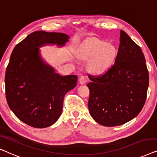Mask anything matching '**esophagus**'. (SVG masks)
<instances>
[{"label":"esophagus","instance_id":"obj_1","mask_svg":"<svg viewBox=\"0 0 157 157\" xmlns=\"http://www.w3.org/2000/svg\"><path fill=\"white\" fill-rule=\"evenodd\" d=\"M86 83V78L84 76H81L80 78H79V83L81 84V85H83Z\"/></svg>","mask_w":157,"mask_h":157}]
</instances>
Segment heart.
I'll list each match as a JSON object with an SVG mask.
<instances>
[{
	"instance_id": "obj_1",
	"label": "heart",
	"mask_w": 157,
	"mask_h": 157,
	"mask_svg": "<svg viewBox=\"0 0 157 157\" xmlns=\"http://www.w3.org/2000/svg\"><path fill=\"white\" fill-rule=\"evenodd\" d=\"M116 48L105 40L93 38L83 47L79 52L82 59L90 61L89 68L95 74H103L113 63Z\"/></svg>"
}]
</instances>
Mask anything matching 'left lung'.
<instances>
[{
  "label": "left lung",
  "mask_w": 157,
  "mask_h": 157,
  "mask_svg": "<svg viewBox=\"0 0 157 157\" xmlns=\"http://www.w3.org/2000/svg\"><path fill=\"white\" fill-rule=\"evenodd\" d=\"M140 47L123 30L115 64L101 76H89L91 82L88 110L103 126L114 127L130 121L145 103L149 73Z\"/></svg>",
  "instance_id": "1"
}]
</instances>
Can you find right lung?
Returning a JSON list of instances; mask_svg holds the SVG:
<instances>
[{
	"mask_svg": "<svg viewBox=\"0 0 157 157\" xmlns=\"http://www.w3.org/2000/svg\"><path fill=\"white\" fill-rule=\"evenodd\" d=\"M70 37L61 33L36 31L15 47L7 67V102L18 119L29 126L44 128L57 121L65 94L76 87V75L61 76L45 62L40 48L65 46Z\"/></svg>",
	"mask_w": 157,
	"mask_h": 157,
	"instance_id": "obj_1",
	"label": "right lung"
}]
</instances>
